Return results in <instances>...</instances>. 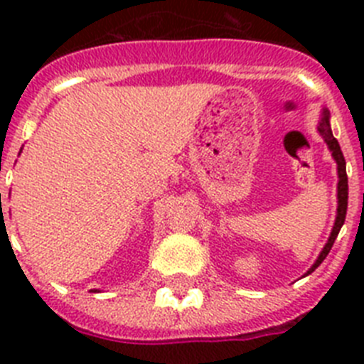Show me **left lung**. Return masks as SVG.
Segmentation results:
<instances>
[{"mask_svg": "<svg viewBox=\"0 0 364 364\" xmlns=\"http://www.w3.org/2000/svg\"><path fill=\"white\" fill-rule=\"evenodd\" d=\"M319 133L321 136L326 140L328 147L332 151L333 159L337 162V173H339V186H337V198H339V205H337V218H336V224H333V230L332 235H330V239H328L326 246L324 250L321 252L319 259L315 260V264L308 269V273L315 272V268L326 259V255L330 253L332 250L333 242H336L337 235H339L341 228L345 224V218H346V210H348V176H346V162H345V156H343V151H341L339 142H337L336 138H333L332 129H330V118H328V111H324V117L321 118L319 122ZM306 273V275H308Z\"/></svg>", "mask_w": 364, "mask_h": 364, "instance_id": "obj_1", "label": "left lung"}]
</instances>
